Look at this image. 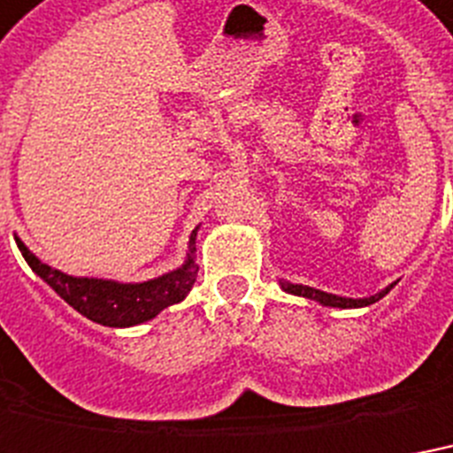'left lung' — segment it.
Masks as SVG:
<instances>
[{"label": "left lung", "instance_id": "obj_1", "mask_svg": "<svg viewBox=\"0 0 453 453\" xmlns=\"http://www.w3.org/2000/svg\"><path fill=\"white\" fill-rule=\"evenodd\" d=\"M397 286V281L390 283L388 288H383L380 293L371 297H340V296H333V293H324V290H317V288H310V286H300V283H288V281H281V288L290 296H300V297H310V300H317L319 304H324V307H340V310H352V307H369V304L378 303L380 297H385L390 293L392 288Z\"/></svg>", "mask_w": 453, "mask_h": 453}]
</instances>
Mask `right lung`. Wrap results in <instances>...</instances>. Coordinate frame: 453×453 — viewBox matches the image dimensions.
I'll return each mask as SVG.
<instances>
[{
  "mask_svg": "<svg viewBox=\"0 0 453 453\" xmlns=\"http://www.w3.org/2000/svg\"><path fill=\"white\" fill-rule=\"evenodd\" d=\"M196 234H198V226L188 238V252L184 265L174 269V272H167V274L143 283H120L108 281V279L68 276L54 269V266L44 265L40 257H35L20 238H16V243H19V250L23 252V257H26L35 274L40 276L44 283H49L73 310L80 311L82 317L92 319L94 324L111 326V328H127V326L150 321L165 307L181 303L188 296V290L194 288L196 276H198L194 255Z\"/></svg>",
  "mask_w": 453,
  "mask_h": 453,
  "instance_id": "obj_1",
  "label": "right lung"
}]
</instances>
